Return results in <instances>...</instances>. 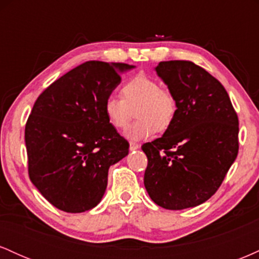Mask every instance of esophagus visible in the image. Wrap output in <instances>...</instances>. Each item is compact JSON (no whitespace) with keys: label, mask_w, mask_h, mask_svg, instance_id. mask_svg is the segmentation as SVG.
<instances>
[{"label":"esophagus","mask_w":259,"mask_h":259,"mask_svg":"<svg viewBox=\"0 0 259 259\" xmlns=\"http://www.w3.org/2000/svg\"><path fill=\"white\" fill-rule=\"evenodd\" d=\"M139 147H140V145H139V144H136V142H130V145H129V148H130V151L138 150Z\"/></svg>","instance_id":"34e87169"}]
</instances>
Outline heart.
<instances>
[{
  "mask_svg": "<svg viewBox=\"0 0 259 259\" xmlns=\"http://www.w3.org/2000/svg\"><path fill=\"white\" fill-rule=\"evenodd\" d=\"M120 94L121 97H107L103 113L114 129L123 130L129 125L135 109L138 120L125 132L127 139H147L156 132H165L174 123L178 113L174 95L150 76L140 74L127 80Z\"/></svg>",
  "mask_w": 259,
  "mask_h": 259,
  "instance_id": "heart-1",
  "label": "heart"
}]
</instances>
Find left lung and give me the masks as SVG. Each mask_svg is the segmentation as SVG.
Segmentation results:
<instances>
[{
	"label": "left lung",
	"mask_w": 259,
	"mask_h": 259,
	"mask_svg": "<svg viewBox=\"0 0 259 259\" xmlns=\"http://www.w3.org/2000/svg\"><path fill=\"white\" fill-rule=\"evenodd\" d=\"M158 76L178 103L162 138L142 145L148 163L144 184L165 209L206 202L222 185L239 152V118L227 90L190 61L160 62Z\"/></svg>",
	"instance_id": "left-lung-1"
}]
</instances>
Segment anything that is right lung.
<instances>
[{"label": "right lung", "instance_id": "obj_1", "mask_svg": "<svg viewBox=\"0 0 259 259\" xmlns=\"http://www.w3.org/2000/svg\"><path fill=\"white\" fill-rule=\"evenodd\" d=\"M125 63L89 61L37 97L25 125L29 178L58 209L81 213L105 195L108 169L129 142L106 119L103 103L120 84Z\"/></svg>", "mask_w": 259, "mask_h": 259}]
</instances>
